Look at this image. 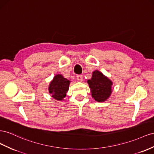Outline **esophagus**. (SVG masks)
<instances>
[{
  "instance_id": "obj_1",
  "label": "esophagus",
  "mask_w": 154,
  "mask_h": 154,
  "mask_svg": "<svg viewBox=\"0 0 154 154\" xmlns=\"http://www.w3.org/2000/svg\"><path fill=\"white\" fill-rule=\"evenodd\" d=\"M77 80L79 82H82L83 81V76L81 75V74H80V75H78L77 76Z\"/></svg>"
}]
</instances>
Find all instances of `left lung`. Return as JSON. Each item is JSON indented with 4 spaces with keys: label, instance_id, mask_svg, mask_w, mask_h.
Wrapping results in <instances>:
<instances>
[{
    "label": "left lung",
    "instance_id": "8db88e82",
    "mask_svg": "<svg viewBox=\"0 0 154 154\" xmlns=\"http://www.w3.org/2000/svg\"><path fill=\"white\" fill-rule=\"evenodd\" d=\"M87 83L91 89L92 97L96 101L104 102L110 97L113 82L101 72L97 70L93 72L92 78L87 80Z\"/></svg>",
    "mask_w": 154,
    "mask_h": 154
}]
</instances>
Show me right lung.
I'll return each mask as SVG.
<instances>
[{"mask_svg":"<svg viewBox=\"0 0 154 154\" xmlns=\"http://www.w3.org/2000/svg\"><path fill=\"white\" fill-rule=\"evenodd\" d=\"M70 81L65 78L61 74H56L50 83L49 93L57 100H63L69 90Z\"/></svg>","mask_w":154,"mask_h":154,"instance_id":"right-lung-1","label":"right lung"}]
</instances>
